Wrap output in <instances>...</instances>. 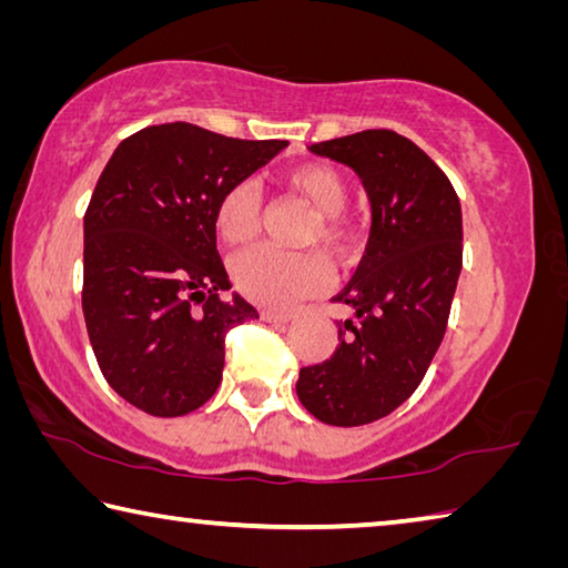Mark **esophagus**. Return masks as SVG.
Wrapping results in <instances>:
<instances>
[{"mask_svg":"<svg viewBox=\"0 0 568 568\" xmlns=\"http://www.w3.org/2000/svg\"><path fill=\"white\" fill-rule=\"evenodd\" d=\"M261 317L265 320V323H291L295 315L285 313V311H263Z\"/></svg>","mask_w":568,"mask_h":568,"instance_id":"obj_1","label":"esophagus"}]
</instances>
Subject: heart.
Segmentation results:
<instances>
[{
    "label": "heart",
    "mask_w": 568,
    "mask_h": 568,
    "mask_svg": "<svg viewBox=\"0 0 568 568\" xmlns=\"http://www.w3.org/2000/svg\"><path fill=\"white\" fill-rule=\"evenodd\" d=\"M287 191L301 195L317 211V223L311 225L305 241L345 261L359 245L357 225L343 213L349 189L343 173L325 163H303L283 173ZM263 225L261 191L253 181L233 183L215 205V233L235 248L257 239ZM329 267L320 253H287L277 248L245 251L233 261V281L253 303L267 307H287L301 297L315 295L327 283Z\"/></svg>",
    "instance_id": "b5f03b06"
}]
</instances>
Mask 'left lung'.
<instances>
[{"mask_svg": "<svg viewBox=\"0 0 568 568\" xmlns=\"http://www.w3.org/2000/svg\"><path fill=\"white\" fill-rule=\"evenodd\" d=\"M313 153L363 181L373 229L353 281L335 295L353 307L329 359L301 369L297 397L325 425L387 417L415 392L445 337L462 273V205L417 143L389 129L313 143Z\"/></svg>", "mask_w": 568, "mask_h": 568, "instance_id": "left-lung-1", "label": "left lung"}]
</instances>
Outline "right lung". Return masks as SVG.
<instances>
[{
	"label": "right lung",
	"mask_w": 568,
	"mask_h": 568,
	"mask_svg": "<svg viewBox=\"0 0 568 568\" xmlns=\"http://www.w3.org/2000/svg\"><path fill=\"white\" fill-rule=\"evenodd\" d=\"M285 146L176 121L113 151L84 215L81 307L101 373L133 407L181 417L219 389L225 333L257 311L221 297L215 205Z\"/></svg>",
	"instance_id": "right-lung-1"
}]
</instances>
